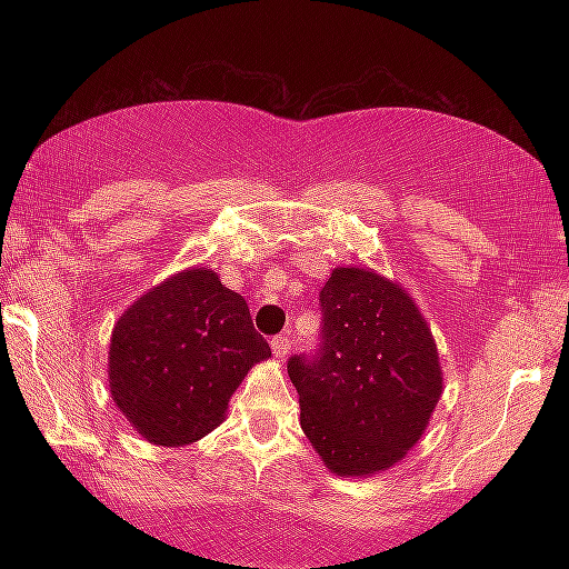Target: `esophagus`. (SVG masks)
Segmentation results:
<instances>
[{
	"label": "esophagus",
	"instance_id": "1",
	"mask_svg": "<svg viewBox=\"0 0 569 569\" xmlns=\"http://www.w3.org/2000/svg\"><path fill=\"white\" fill-rule=\"evenodd\" d=\"M271 351L276 359H283V356H288V351H291V339H288L286 333H278L271 339Z\"/></svg>",
	"mask_w": 569,
	"mask_h": 569
}]
</instances>
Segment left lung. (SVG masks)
<instances>
[{
    "mask_svg": "<svg viewBox=\"0 0 569 569\" xmlns=\"http://www.w3.org/2000/svg\"><path fill=\"white\" fill-rule=\"evenodd\" d=\"M321 346L291 356L301 429L339 477H371L421 439L445 389L435 336L399 283L333 268L319 293Z\"/></svg>",
    "mask_w": 569,
    "mask_h": 569,
    "instance_id": "obj_1",
    "label": "left lung"
}]
</instances>
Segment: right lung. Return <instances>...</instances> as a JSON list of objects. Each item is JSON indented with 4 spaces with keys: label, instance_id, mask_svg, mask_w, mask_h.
<instances>
[{
    "label": "right lung",
    "instance_id": "1",
    "mask_svg": "<svg viewBox=\"0 0 569 569\" xmlns=\"http://www.w3.org/2000/svg\"><path fill=\"white\" fill-rule=\"evenodd\" d=\"M268 356L246 298L210 268H188L150 288L114 323L110 393L150 445L182 447L226 419L233 391Z\"/></svg>",
    "mask_w": 569,
    "mask_h": 569
}]
</instances>
